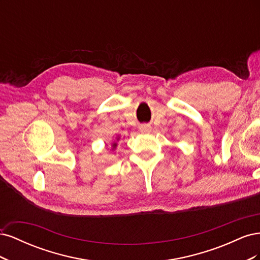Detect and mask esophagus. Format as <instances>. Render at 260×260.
Segmentation results:
<instances>
[{
    "mask_svg": "<svg viewBox=\"0 0 260 260\" xmlns=\"http://www.w3.org/2000/svg\"><path fill=\"white\" fill-rule=\"evenodd\" d=\"M139 129H140V131H141V132L146 133V132H149V131H151V125H149V124H146V123L140 124Z\"/></svg>",
    "mask_w": 260,
    "mask_h": 260,
    "instance_id": "esophagus-1",
    "label": "esophagus"
}]
</instances>
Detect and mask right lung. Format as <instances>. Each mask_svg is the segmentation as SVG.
Here are the masks:
<instances>
[{"label":"right lung","mask_w":260,"mask_h":260,"mask_svg":"<svg viewBox=\"0 0 260 260\" xmlns=\"http://www.w3.org/2000/svg\"><path fill=\"white\" fill-rule=\"evenodd\" d=\"M114 146H116V144H114Z\"/></svg>","instance_id":"right-lung-1"}]
</instances>
